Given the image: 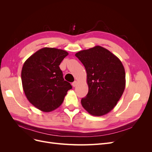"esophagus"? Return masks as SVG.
<instances>
[{
  "label": "esophagus",
  "instance_id": "1",
  "mask_svg": "<svg viewBox=\"0 0 152 152\" xmlns=\"http://www.w3.org/2000/svg\"><path fill=\"white\" fill-rule=\"evenodd\" d=\"M72 85L73 87H75V86L77 85V81H74V82H73V83L72 84Z\"/></svg>",
  "mask_w": 152,
  "mask_h": 152
}]
</instances>
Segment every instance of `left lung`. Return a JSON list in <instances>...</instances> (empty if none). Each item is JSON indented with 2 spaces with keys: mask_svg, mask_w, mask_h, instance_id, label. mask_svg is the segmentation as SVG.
<instances>
[{
  "mask_svg": "<svg viewBox=\"0 0 152 152\" xmlns=\"http://www.w3.org/2000/svg\"><path fill=\"white\" fill-rule=\"evenodd\" d=\"M75 56L87 72L88 93L81 99L83 108L94 116H102L115 107L126 87L125 69L115 55L99 45L82 50Z\"/></svg>",
  "mask_w": 152,
  "mask_h": 152,
  "instance_id": "obj_1",
  "label": "left lung"
}]
</instances>
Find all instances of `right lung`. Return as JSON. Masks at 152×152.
Returning a JSON list of instances; mask_svg holds the SVG:
<instances>
[{
    "instance_id": "1",
    "label": "right lung",
    "mask_w": 152,
    "mask_h": 152,
    "mask_svg": "<svg viewBox=\"0 0 152 152\" xmlns=\"http://www.w3.org/2000/svg\"><path fill=\"white\" fill-rule=\"evenodd\" d=\"M68 53L62 49L44 48L26 59L21 70L23 89L26 98L44 112L58 108L72 88L59 68Z\"/></svg>"
}]
</instances>
